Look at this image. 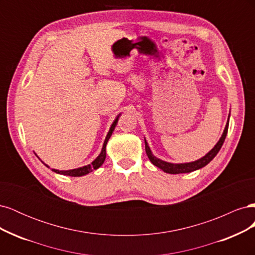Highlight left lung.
Returning a JSON list of instances; mask_svg holds the SVG:
<instances>
[{
    "label": "left lung",
    "mask_w": 255,
    "mask_h": 255,
    "mask_svg": "<svg viewBox=\"0 0 255 255\" xmlns=\"http://www.w3.org/2000/svg\"><path fill=\"white\" fill-rule=\"evenodd\" d=\"M229 118H230V115H229ZM228 128H229V119H228V122H227V126L225 128V130H223L222 136L220 137L219 141L216 143V145L214 146V148L210 152H208L205 156L201 157V158L198 159V160L191 161V163L172 164V163H168V161H165V160H161V159H159V158H157V157H155V156L153 155L151 150H150V146L148 145V142H146V140L144 139L145 153H146V155H148L151 163L154 166H156L159 169H161V170H163L166 173L179 174V173L192 172V171H195V170H198V169H200V168L206 166L216 155H217V153L221 149L223 142H225V139H226L227 134H228Z\"/></svg>",
    "instance_id": "left-lung-1"
}]
</instances>
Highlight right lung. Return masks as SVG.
I'll use <instances>...</instances> for the list:
<instances>
[{
	"label": "right lung",
	"mask_w": 255,
	"mask_h": 255,
	"mask_svg": "<svg viewBox=\"0 0 255 255\" xmlns=\"http://www.w3.org/2000/svg\"><path fill=\"white\" fill-rule=\"evenodd\" d=\"M119 116H120V115H118L117 118L115 119V121L113 122V125H112V127H111V128H110V132L107 133V136H106V138H105L103 146H102L101 153H100V155H99L94 161H92L91 164H89V165H87V166H84V167L76 168V169H72V170H60V171H59V170H57V169H52V170H53L54 172H56V173L64 174V175H69V176H83V175L88 174V173L91 172V171L96 170V169H98L99 167H101V166L103 165V163H104L105 157H106V144H107V141H109V139L111 138V136H112V134H113V132H114V129H115L116 126H117ZM44 165H45V164H44ZM45 166H47V167L49 168L48 165H45Z\"/></svg>",
	"instance_id": "add662e5"
}]
</instances>
